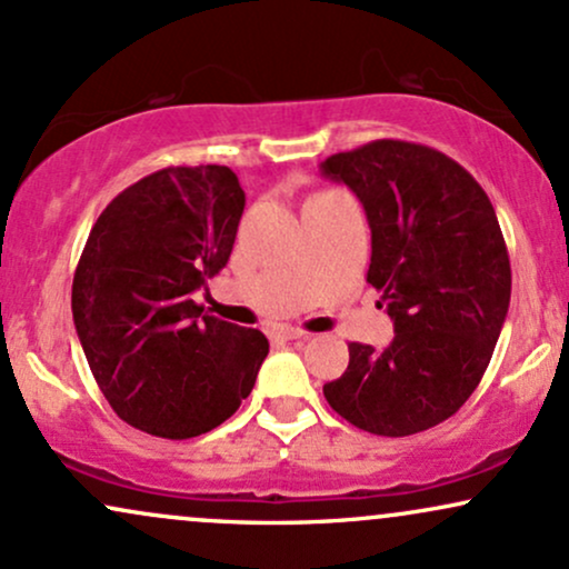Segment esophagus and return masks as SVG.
Here are the masks:
<instances>
[{
	"mask_svg": "<svg viewBox=\"0 0 569 569\" xmlns=\"http://www.w3.org/2000/svg\"><path fill=\"white\" fill-rule=\"evenodd\" d=\"M279 338H284V340H298V338H309V332L298 330V327H279Z\"/></svg>",
	"mask_w": 569,
	"mask_h": 569,
	"instance_id": "34e87169",
	"label": "esophagus"
}]
</instances>
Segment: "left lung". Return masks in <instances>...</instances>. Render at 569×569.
I'll use <instances>...</instances> for the list:
<instances>
[{
    "mask_svg": "<svg viewBox=\"0 0 569 569\" xmlns=\"http://www.w3.org/2000/svg\"><path fill=\"white\" fill-rule=\"evenodd\" d=\"M365 204L367 282L397 336L383 351L349 343V367L325 383L340 418L378 437H410L456 416L482 380L511 300V263L496 207L447 153L372 140L322 162Z\"/></svg>",
    "mask_w": 569,
    "mask_h": 569,
    "instance_id": "obj_1",
    "label": "left lung"
}]
</instances>
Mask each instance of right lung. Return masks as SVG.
I'll return each instance as SVG.
<instances>
[{
    "label": "right lung",
    "instance_id": "1",
    "mask_svg": "<svg viewBox=\"0 0 569 569\" xmlns=\"http://www.w3.org/2000/svg\"><path fill=\"white\" fill-rule=\"evenodd\" d=\"M244 191L229 167H164L127 186L92 226L71 311L87 365L119 418L191 439L237 412L269 353L191 292L229 263Z\"/></svg>",
    "mask_w": 569,
    "mask_h": 569
}]
</instances>
